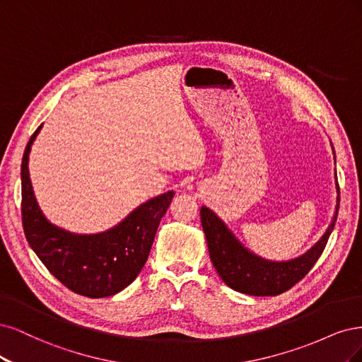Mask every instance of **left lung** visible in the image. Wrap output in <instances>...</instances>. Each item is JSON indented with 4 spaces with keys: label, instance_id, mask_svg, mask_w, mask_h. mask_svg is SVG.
Segmentation results:
<instances>
[{
    "label": "left lung",
    "instance_id": "obj_1",
    "mask_svg": "<svg viewBox=\"0 0 362 362\" xmlns=\"http://www.w3.org/2000/svg\"><path fill=\"white\" fill-rule=\"evenodd\" d=\"M335 186L337 206L329 227L305 254L287 262L266 260L254 254L239 242L224 221L214 211L202 206L200 216L207 240L209 255H211V260L223 281L230 288L252 296H276L299 283L319 260L334 230L338 204H340L338 183H335Z\"/></svg>",
    "mask_w": 362,
    "mask_h": 362
}]
</instances>
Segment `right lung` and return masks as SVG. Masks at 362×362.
Wrapping results in <instances>:
<instances>
[{
  "mask_svg": "<svg viewBox=\"0 0 362 362\" xmlns=\"http://www.w3.org/2000/svg\"><path fill=\"white\" fill-rule=\"evenodd\" d=\"M42 126L31 135L21 165L25 238L40 262L67 288L87 298L112 296L141 272L174 191L150 198L122 223L96 235H78L57 227L40 211L28 171L31 146Z\"/></svg>",
  "mask_w": 362,
  "mask_h": 362,
  "instance_id": "1",
  "label": "right lung"
}]
</instances>
